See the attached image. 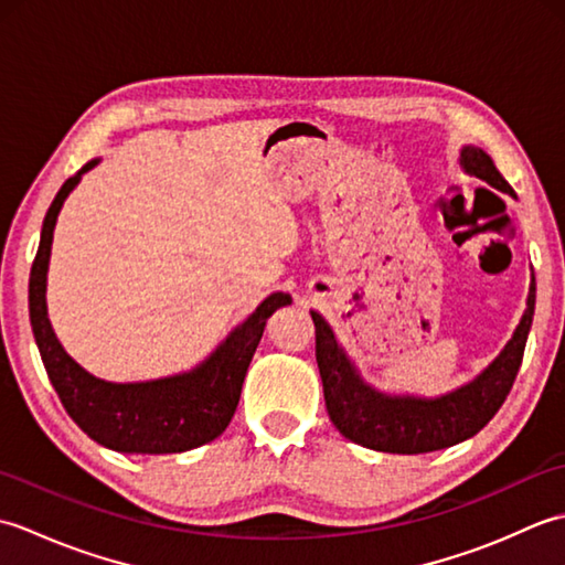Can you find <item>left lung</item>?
I'll return each mask as SVG.
<instances>
[{
    "mask_svg": "<svg viewBox=\"0 0 565 565\" xmlns=\"http://www.w3.org/2000/svg\"><path fill=\"white\" fill-rule=\"evenodd\" d=\"M461 167L468 174L514 196L505 177L498 172L495 162L481 148L466 146L461 150ZM534 303L536 284L532 276L526 310L505 350L476 381L435 401L407 398V395L393 398L366 386L334 340L328 322L316 310H310L316 326V359L332 425L347 439L386 454H427L473 437L493 419L518 379L526 334L534 318Z\"/></svg>",
    "mask_w": 565,
    "mask_h": 565,
    "instance_id": "obj_1",
    "label": "left lung"
}]
</instances>
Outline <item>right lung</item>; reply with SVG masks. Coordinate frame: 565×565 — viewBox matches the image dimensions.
Returning <instances> with one entry per match:
<instances>
[{
	"label": "right lung",
	"instance_id": "1",
	"mask_svg": "<svg viewBox=\"0 0 565 565\" xmlns=\"http://www.w3.org/2000/svg\"><path fill=\"white\" fill-rule=\"evenodd\" d=\"M92 160L60 186L45 213L41 245L29 279V316L35 344L53 388L67 415L84 435L102 447L126 454H179L221 437L231 425L247 366L262 340L267 318L289 306V294H271L206 362L182 376L148 383H106L94 379L60 347L45 313V271L51 259L53 227L63 201L92 170Z\"/></svg>",
	"mask_w": 565,
	"mask_h": 565
}]
</instances>
